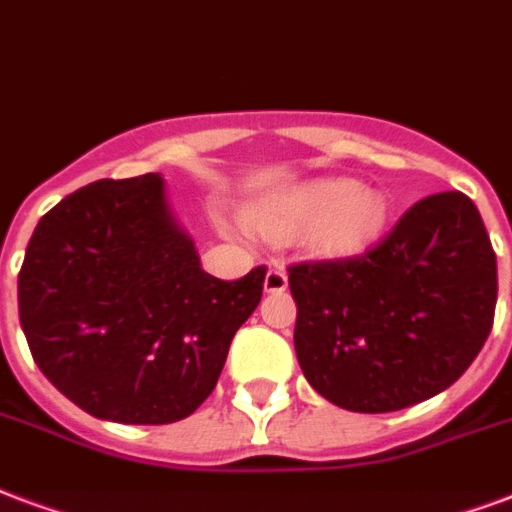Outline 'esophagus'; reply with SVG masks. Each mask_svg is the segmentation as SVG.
I'll list each match as a JSON object with an SVG mask.
<instances>
[{"label":"esophagus","instance_id":"34e87169","mask_svg":"<svg viewBox=\"0 0 512 512\" xmlns=\"http://www.w3.org/2000/svg\"><path fill=\"white\" fill-rule=\"evenodd\" d=\"M263 287L265 292H284L287 290V273L282 268H271V271L265 273Z\"/></svg>","mask_w":512,"mask_h":512}]
</instances>
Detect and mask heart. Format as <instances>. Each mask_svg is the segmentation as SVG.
<instances>
[{
	"label": "heart",
	"mask_w": 512,
	"mask_h": 512,
	"mask_svg": "<svg viewBox=\"0 0 512 512\" xmlns=\"http://www.w3.org/2000/svg\"><path fill=\"white\" fill-rule=\"evenodd\" d=\"M384 220L386 201L376 187L338 177L290 187L247 214L249 228L260 239L273 244L298 239L303 252L322 260L365 252Z\"/></svg>",
	"instance_id": "1"
}]
</instances>
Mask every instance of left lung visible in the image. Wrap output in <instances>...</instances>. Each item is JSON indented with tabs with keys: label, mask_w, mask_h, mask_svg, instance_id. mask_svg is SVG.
I'll return each mask as SVG.
<instances>
[{
	"label": "left lung",
	"mask_w": 512,
	"mask_h": 512,
	"mask_svg": "<svg viewBox=\"0 0 512 512\" xmlns=\"http://www.w3.org/2000/svg\"><path fill=\"white\" fill-rule=\"evenodd\" d=\"M295 354L338 408L389 413L473 365L497 306V255L459 190L421 198L365 255L290 265Z\"/></svg>",
	"instance_id": "8db88e82"
}]
</instances>
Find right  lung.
Returning <instances> with one entry per match:
<instances>
[{"mask_svg":"<svg viewBox=\"0 0 512 512\" xmlns=\"http://www.w3.org/2000/svg\"><path fill=\"white\" fill-rule=\"evenodd\" d=\"M263 282L265 265L239 282L201 268L161 174L99 179L34 228L18 314L39 370L85 413L171 424L212 395Z\"/></svg>","mask_w":512,"mask_h":512,"instance_id":"right-lung-1","label":"right lung"}]
</instances>
